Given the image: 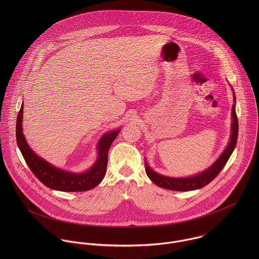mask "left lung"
Wrapping results in <instances>:
<instances>
[{
  "label": "left lung",
  "mask_w": 259,
  "mask_h": 259,
  "mask_svg": "<svg viewBox=\"0 0 259 259\" xmlns=\"http://www.w3.org/2000/svg\"><path fill=\"white\" fill-rule=\"evenodd\" d=\"M235 100V96H234ZM231 138L230 142L223 151L221 157L205 171L191 177V178H186V179H175V178H167L160 176L153 170L148 165L146 162V172L148 175V178L151 180L152 183L155 185H158L159 187L170 189V190H178V191H188V190H193L197 189L200 187H203L204 185H208L210 182H212L218 175L222 171V168L226 164L228 158L230 157L233 149L236 146L237 142V137H238V120H237V115L235 111V105L232 106V125H231Z\"/></svg>",
  "instance_id": "1"
}]
</instances>
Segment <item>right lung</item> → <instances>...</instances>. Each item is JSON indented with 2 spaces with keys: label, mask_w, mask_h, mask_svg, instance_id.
Wrapping results in <instances>:
<instances>
[{
  "label": "right lung",
  "mask_w": 259,
  "mask_h": 259,
  "mask_svg": "<svg viewBox=\"0 0 259 259\" xmlns=\"http://www.w3.org/2000/svg\"><path fill=\"white\" fill-rule=\"evenodd\" d=\"M23 106L17 116L16 137L18 147L20 148L27 164L37 180L49 188L61 191H85L99 185L107 171L108 154L111 143L115 140L120 130L113 131L102 138L99 143V156L96 163L83 174H72L52 166L49 162L38 157L29 148L22 130Z\"/></svg>",
  "instance_id": "1"
}]
</instances>
